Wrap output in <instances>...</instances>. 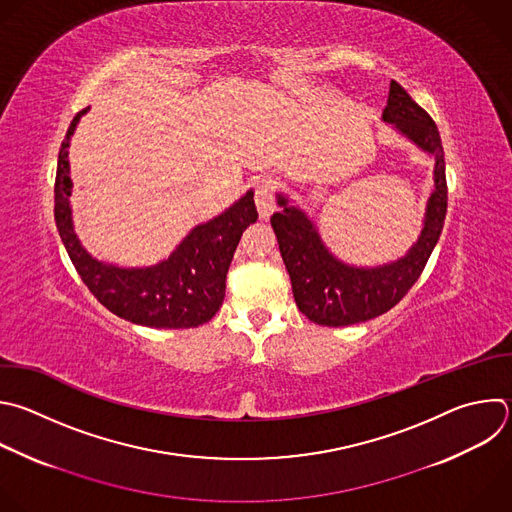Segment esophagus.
I'll use <instances>...</instances> for the list:
<instances>
[{
	"instance_id": "34e87169",
	"label": "esophagus",
	"mask_w": 512,
	"mask_h": 512,
	"mask_svg": "<svg viewBox=\"0 0 512 512\" xmlns=\"http://www.w3.org/2000/svg\"><path fill=\"white\" fill-rule=\"evenodd\" d=\"M255 205H257V211H259V217L261 219H269L273 215V211L277 209L275 205V195H273V189L269 183H257L255 187Z\"/></svg>"
}]
</instances>
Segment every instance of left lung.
Here are the masks:
<instances>
[{
  "label": "left lung",
  "instance_id": "obj_1",
  "mask_svg": "<svg viewBox=\"0 0 512 512\" xmlns=\"http://www.w3.org/2000/svg\"><path fill=\"white\" fill-rule=\"evenodd\" d=\"M382 120L434 160V187L426 201L422 231L406 255L382 265L346 263L329 251L317 225L301 207L293 205L285 193H275L281 211L273 213L271 227L291 279L293 297L299 311L319 325L362 323L392 309L418 281L444 227L446 164L434 120L394 80Z\"/></svg>",
  "mask_w": 512,
  "mask_h": 512
}]
</instances>
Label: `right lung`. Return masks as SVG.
I'll list each match as a JSON object with an SVG mask.
<instances>
[{
  "label": "right lung",
  "instance_id": "1",
  "mask_svg": "<svg viewBox=\"0 0 512 512\" xmlns=\"http://www.w3.org/2000/svg\"><path fill=\"white\" fill-rule=\"evenodd\" d=\"M78 112L58 154L54 217L62 243L92 295L114 315L146 327L183 329L207 323L225 299V279L243 231L257 221L253 191H247L221 215L201 223L166 259L146 267H120L96 259L80 243L72 219L70 138Z\"/></svg>",
  "mask_w": 512,
  "mask_h": 512
}]
</instances>
